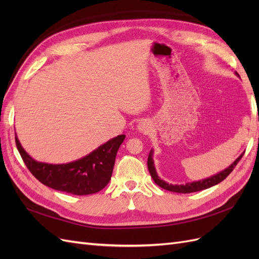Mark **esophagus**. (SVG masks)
<instances>
[{
	"instance_id": "34e87169",
	"label": "esophagus",
	"mask_w": 259,
	"mask_h": 259,
	"mask_svg": "<svg viewBox=\"0 0 259 259\" xmlns=\"http://www.w3.org/2000/svg\"><path fill=\"white\" fill-rule=\"evenodd\" d=\"M137 128L140 133H144V134H147V133H149L151 131V123L149 122L148 120H143L140 121L138 124H137Z\"/></svg>"
}]
</instances>
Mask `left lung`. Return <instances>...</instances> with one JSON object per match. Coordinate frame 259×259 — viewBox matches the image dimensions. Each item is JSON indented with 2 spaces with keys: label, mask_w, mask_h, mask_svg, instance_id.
Wrapping results in <instances>:
<instances>
[{
  "label": "left lung",
  "mask_w": 259,
  "mask_h": 259,
  "mask_svg": "<svg viewBox=\"0 0 259 259\" xmlns=\"http://www.w3.org/2000/svg\"><path fill=\"white\" fill-rule=\"evenodd\" d=\"M236 74L239 76L238 72H236ZM243 154H244V152L241 153V155L239 156V158L236 161H234L230 166L225 168L222 171H219V173H217V174H215L213 176H210V177L202 179V180H198V182L188 183V184H185V185H171V184H168L166 182H164L163 179H161L158 176V174H156L155 167H154L153 149H151L150 153H149V155H148V162H147V164H148L149 173H150L152 179L154 180V183L158 185V186H160L161 188H163V189L171 191V192H177V193H191V192H197V191L207 189V188H210V187H213V186H215V185H217L219 183H222L223 180L231 173V171L233 170V168L236 167V165L239 163V161L242 159Z\"/></svg>",
  "instance_id": "left-lung-1"
}]
</instances>
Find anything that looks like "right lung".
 <instances>
[{
    "label": "right lung",
    "mask_w": 259,
    "mask_h": 259,
    "mask_svg": "<svg viewBox=\"0 0 259 259\" xmlns=\"http://www.w3.org/2000/svg\"><path fill=\"white\" fill-rule=\"evenodd\" d=\"M124 139L125 135H117L82 159L66 164H49L31 158L15 134L18 151L31 174L52 189L75 195L96 193L108 185L115 155Z\"/></svg>",
    "instance_id": "right-lung-1"
}]
</instances>
